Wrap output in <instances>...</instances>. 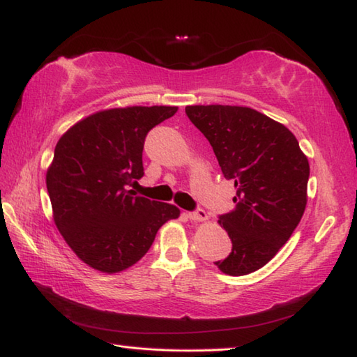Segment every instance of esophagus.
<instances>
[{"label":"esophagus","instance_id":"esophagus-1","mask_svg":"<svg viewBox=\"0 0 357 357\" xmlns=\"http://www.w3.org/2000/svg\"><path fill=\"white\" fill-rule=\"evenodd\" d=\"M189 218L193 220V222H206L207 220V212L203 209H197L189 213Z\"/></svg>","mask_w":357,"mask_h":357}]
</instances>
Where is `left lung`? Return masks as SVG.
<instances>
[{
    "label": "left lung",
    "mask_w": 357,
    "mask_h": 357,
    "mask_svg": "<svg viewBox=\"0 0 357 357\" xmlns=\"http://www.w3.org/2000/svg\"><path fill=\"white\" fill-rule=\"evenodd\" d=\"M185 114L237 189L236 209L218 217L232 251L215 265L231 276L252 273L276 256L300 223L307 203V158L286 126L251 107L187 106Z\"/></svg>",
    "instance_id": "8db88e82"
}]
</instances>
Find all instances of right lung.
<instances>
[{
    "label": "right lung",
    "instance_id": "add662e5",
    "mask_svg": "<svg viewBox=\"0 0 357 357\" xmlns=\"http://www.w3.org/2000/svg\"><path fill=\"white\" fill-rule=\"evenodd\" d=\"M176 106H132L96 112L57 142L47 189L57 229L75 255L102 273H119L146 255L176 206L128 190L144 176L146 134Z\"/></svg>",
    "mask_w": 357,
    "mask_h": 357
}]
</instances>
